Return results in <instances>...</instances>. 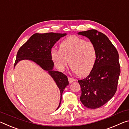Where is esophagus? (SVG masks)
<instances>
[{
	"label": "esophagus",
	"mask_w": 129,
	"mask_h": 129,
	"mask_svg": "<svg viewBox=\"0 0 129 129\" xmlns=\"http://www.w3.org/2000/svg\"><path fill=\"white\" fill-rule=\"evenodd\" d=\"M68 80H69V82H70V83H71V82L75 81V79L72 78H71V77H69L68 78Z\"/></svg>",
	"instance_id": "1"
}]
</instances>
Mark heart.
Wrapping results in <instances>:
<instances>
[{
	"instance_id": "heart-1",
	"label": "heart",
	"mask_w": 129,
	"mask_h": 129,
	"mask_svg": "<svg viewBox=\"0 0 129 129\" xmlns=\"http://www.w3.org/2000/svg\"><path fill=\"white\" fill-rule=\"evenodd\" d=\"M52 59L59 69L69 64L79 76L88 75L95 64L97 59L96 46L93 42L77 36H70L61 42L59 50H52Z\"/></svg>"
}]
</instances>
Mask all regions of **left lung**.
<instances>
[{
  "label": "left lung",
  "instance_id": "obj_1",
  "mask_svg": "<svg viewBox=\"0 0 129 129\" xmlns=\"http://www.w3.org/2000/svg\"><path fill=\"white\" fill-rule=\"evenodd\" d=\"M96 46L97 59L90 74L78 80L82 94L80 100L89 109L99 108L110 100L117 90L121 73L119 55L106 35L96 29L79 32Z\"/></svg>",
  "mask_w": 129,
  "mask_h": 129
}]
</instances>
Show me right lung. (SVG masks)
I'll return each mask as SVG.
<instances>
[{
    "mask_svg": "<svg viewBox=\"0 0 129 129\" xmlns=\"http://www.w3.org/2000/svg\"><path fill=\"white\" fill-rule=\"evenodd\" d=\"M65 35L66 34H34L19 49L14 63L15 67L20 60H31L38 64L44 70L48 71L60 90V102L57 109L59 107L63 91L69 84V81L67 76L64 74L52 70L54 62L51 59V52L55 43Z\"/></svg>",
    "mask_w": 129,
    "mask_h": 129,
    "instance_id": "1",
    "label": "right lung"
}]
</instances>
